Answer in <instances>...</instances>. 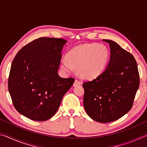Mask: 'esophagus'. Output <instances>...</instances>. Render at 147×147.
<instances>
[{"mask_svg": "<svg viewBox=\"0 0 147 147\" xmlns=\"http://www.w3.org/2000/svg\"><path fill=\"white\" fill-rule=\"evenodd\" d=\"M80 84H82V82L78 80H75V81H74L73 86H76L80 85Z\"/></svg>", "mask_w": 147, "mask_h": 147, "instance_id": "esophagus-1", "label": "esophagus"}]
</instances>
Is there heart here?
<instances>
[{
	"mask_svg": "<svg viewBox=\"0 0 147 147\" xmlns=\"http://www.w3.org/2000/svg\"><path fill=\"white\" fill-rule=\"evenodd\" d=\"M110 53L104 45L84 44L72 49L66 59L61 60L60 66L65 73H71L76 68L80 76L86 80L98 77L108 65Z\"/></svg>",
	"mask_w": 147,
	"mask_h": 147,
	"instance_id": "obj_1",
	"label": "heart"
}]
</instances>
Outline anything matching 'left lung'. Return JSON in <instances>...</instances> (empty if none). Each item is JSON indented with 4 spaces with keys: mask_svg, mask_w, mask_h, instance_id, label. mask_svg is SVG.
<instances>
[{
    "mask_svg": "<svg viewBox=\"0 0 147 147\" xmlns=\"http://www.w3.org/2000/svg\"><path fill=\"white\" fill-rule=\"evenodd\" d=\"M110 58L97 78L83 84L84 106L88 115L99 123L117 120L130 110L139 86L138 64L131 54L110 39Z\"/></svg>",
    "mask_w": 147,
    "mask_h": 147,
    "instance_id": "left-lung-1",
    "label": "left lung"
}]
</instances>
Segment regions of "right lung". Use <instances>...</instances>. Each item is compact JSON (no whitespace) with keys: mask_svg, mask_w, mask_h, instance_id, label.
Returning <instances> with one entry per match:
<instances>
[{"mask_svg":"<svg viewBox=\"0 0 147 147\" xmlns=\"http://www.w3.org/2000/svg\"><path fill=\"white\" fill-rule=\"evenodd\" d=\"M63 39L41 38L23 47L11 63L8 89L16 110L31 120L43 121L58 111L73 78L58 74Z\"/></svg>","mask_w":147,"mask_h":147,"instance_id":"1","label":"right lung"}]
</instances>
